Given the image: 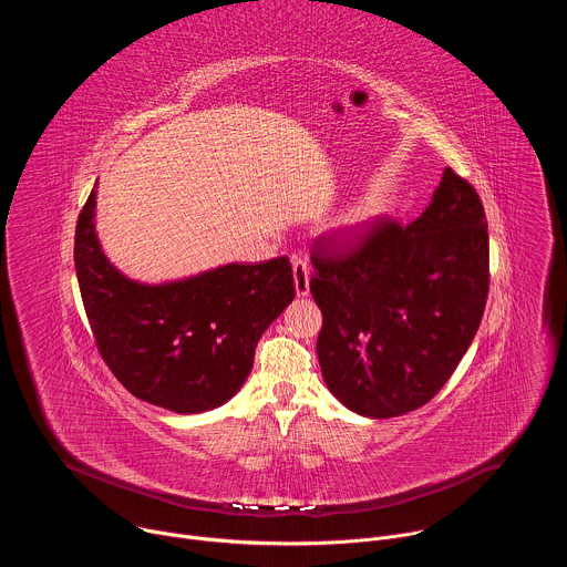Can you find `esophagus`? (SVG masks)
<instances>
[{"mask_svg": "<svg viewBox=\"0 0 567 567\" xmlns=\"http://www.w3.org/2000/svg\"><path fill=\"white\" fill-rule=\"evenodd\" d=\"M291 267H293V282H296V293L307 296L309 293V265L302 256L293 254L291 256Z\"/></svg>", "mask_w": 567, "mask_h": 567, "instance_id": "esophagus-1", "label": "esophagus"}]
</instances>
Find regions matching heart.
<instances>
[{
  "label": "heart",
  "instance_id": "obj_1",
  "mask_svg": "<svg viewBox=\"0 0 567 567\" xmlns=\"http://www.w3.org/2000/svg\"><path fill=\"white\" fill-rule=\"evenodd\" d=\"M357 221H359V215H357V217H352V219H350V224H357Z\"/></svg>",
  "mask_w": 567,
  "mask_h": 567
}]
</instances>
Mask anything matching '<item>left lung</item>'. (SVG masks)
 I'll use <instances>...</instances> for the list:
<instances>
[{
  "label": "left lung",
  "mask_w": 567,
  "mask_h": 567,
  "mask_svg": "<svg viewBox=\"0 0 567 567\" xmlns=\"http://www.w3.org/2000/svg\"><path fill=\"white\" fill-rule=\"evenodd\" d=\"M311 265L322 313L316 352L332 394L374 420L417 411L457 368L487 305L484 206L446 168L415 221L320 235Z\"/></svg>",
  "instance_id": "left-lung-1"
}]
</instances>
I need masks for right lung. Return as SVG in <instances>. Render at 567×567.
I'll use <instances>...</instances> for the list:
<instances>
[{
	"label": "right lung",
	"mask_w": 567,
	"mask_h": 567,
	"mask_svg": "<svg viewBox=\"0 0 567 567\" xmlns=\"http://www.w3.org/2000/svg\"><path fill=\"white\" fill-rule=\"evenodd\" d=\"M94 208L96 190L78 215L73 262L103 361L154 406L182 415L221 406L247 381L262 332L296 296L289 258L141 285L101 251Z\"/></svg>",
	"instance_id": "right-lung-1"
}]
</instances>
